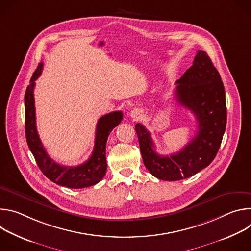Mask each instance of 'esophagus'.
Masks as SVG:
<instances>
[{"mask_svg": "<svg viewBox=\"0 0 251 251\" xmlns=\"http://www.w3.org/2000/svg\"><path fill=\"white\" fill-rule=\"evenodd\" d=\"M130 116L133 118V119H139L141 116H142V113L139 109H133L130 111Z\"/></svg>", "mask_w": 251, "mask_h": 251, "instance_id": "obj_1", "label": "esophagus"}]
</instances>
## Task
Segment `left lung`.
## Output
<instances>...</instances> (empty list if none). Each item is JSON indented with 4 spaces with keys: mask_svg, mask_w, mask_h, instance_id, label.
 I'll list each match as a JSON object with an SVG mask.
<instances>
[{
    "mask_svg": "<svg viewBox=\"0 0 251 251\" xmlns=\"http://www.w3.org/2000/svg\"><path fill=\"white\" fill-rule=\"evenodd\" d=\"M176 83V100L197 118L195 138L176 154L161 156L155 152L145 126L135 125L143 162L154 176L163 181L183 180L207 167L218 154L226 126L224 83L206 52L199 50L193 65Z\"/></svg>",
    "mask_w": 251,
    "mask_h": 251,
    "instance_id": "8db88e82",
    "label": "left lung"
}]
</instances>
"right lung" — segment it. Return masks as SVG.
Listing matches in <instances>:
<instances>
[{"mask_svg":"<svg viewBox=\"0 0 251 251\" xmlns=\"http://www.w3.org/2000/svg\"><path fill=\"white\" fill-rule=\"evenodd\" d=\"M44 63L40 62L33 73L25 94V127L28 148L43 174L59 186L70 189H82L99 183L107 170L106 142L111 131L123 119L121 111H114L99 118L96 125L95 143L90 158L76 167H65L55 163L47 153L40 140L35 125L33 88L35 80L42 75Z\"/></svg>","mask_w":251,"mask_h":251,"instance_id":"add662e5","label":"right lung"}]
</instances>
